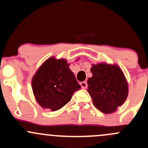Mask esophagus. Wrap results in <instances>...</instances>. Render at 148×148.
I'll use <instances>...</instances> for the list:
<instances>
[{
	"instance_id": "obj_1",
	"label": "esophagus",
	"mask_w": 148,
	"mask_h": 148,
	"mask_svg": "<svg viewBox=\"0 0 148 148\" xmlns=\"http://www.w3.org/2000/svg\"><path fill=\"white\" fill-rule=\"evenodd\" d=\"M80 85H81V87H82V88L86 89L87 87V82H85V81H84V82H80Z\"/></svg>"
}]
</instances>
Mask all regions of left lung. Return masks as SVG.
I'll return each instance as SVG.
<instances>
[{
    "mask_svg": "<svg viewBox=\"0 0 148 148\" xmlns=\"http://www.w3.org/2000/svg\"><path fill=\"white\" fill-rule=\"evenodd\" d=\"M92 77L87 80L88 92L95 107L104 114L116 112L128 97V86L124 74L117 65L92 64Z\"/></svg>",
    "mask_w": 148,
    "mask_h": 148,
    "instance_id": "1",
    "label": "left lung"
}]
</instances>
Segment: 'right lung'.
Listing matches in <instances>:
<instances>
[{
    "label": "right lung",
    "mask_w": 148,
    "mask_h": 148,
    "mask_svg": "<svg viewBox=\"0 0 148 148\" xmlns=\"http://www.w3.org/2000/svg\"><path fill=\"white\" fill-rule=\"evenodd\" d=\"M65 59L51 57L39 68L32 80L34 97L44 109L52 112L61 109L80 89L75 76Z\"/></svg>",
    "instance_id": "add662e5"
}]
</instances>
